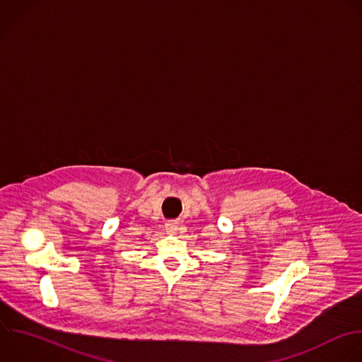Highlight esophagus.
Segmentation results:
<instances>
[{
	"instance_id": "34e87169",
	"label": "esophagus",
	"mask_w": 362,
	"mask_h": 362,
	"mask_svg": "<svg viewBox=\"0 0 362 362\" xmlns=\"http://www.w3.org/2000/svg\"><path fill=\"white\" fill-rule=\"evenodd\" d=\"M165 228H166L168 234H176V231L179 228V223L177 221H166Z\"/></svg>"
}]
</instances>
